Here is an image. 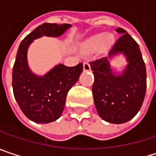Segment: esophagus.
<instances>
[{
	"mask_svg": "<svg viewBox=\"0 0 156 156\" xmlns=\"http://www.w3.org/2000/svg\"><path fill=\"white\" fill-rule=\"evenodd\" d=\"M83 69L85 71H90V65L89 62H84L83 63Z\"/></svg>",
	"mask_w": 156,
	"mask_h": 156,
	"instance_id": "34e87169",
	"label": "esophagus"
}]
</instances>
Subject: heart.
<instances>
[{
  "label": "heart",
  "instance_id": "1",
  "mask_svg": "<svg viewBox=\"0 0 156 156\" xmlns=\"http://www.w3.org/2000/svg\"><path fill=\"white\" fill-rule=\"evenodd\" d=\"M113 36L112 35H107L106 34H100L96 36H93L89 41V45L91 49H98L100 48L103 44L105 46H109L113 42Z\"/></svg>",
  "mask_w": 156,
  "mask_h": 156
}]
</instances>
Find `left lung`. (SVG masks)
<instances>
[{
  "mask_svg": "<svg viewBox=\"0 0 156 156\" xmlns=\"http://www.w3.org/2000/svg\"><path fill=\"white\" fill-rule=\"evenodd\" d=\"M122 34L110 50L109 56L122 52L129 61L122 75H115L107 58L90 62L94 74L92 94L98 115L111 123H123L135 116L143 104L147 90L146 65L139 44L121 27Z\"/></svg>",
  "mask_w": 156,
  "mask_h": 156,
  "instance_id": "1",
  "label": "left lung"
}]
</instances>
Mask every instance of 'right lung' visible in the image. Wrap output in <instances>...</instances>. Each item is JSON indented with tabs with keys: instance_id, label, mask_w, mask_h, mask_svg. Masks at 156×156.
<instances>
[{
	"instance_id": "right-lung-1",
	"label": "right lung",
	"mask_w": 156,
	"mask_h": 156,
	"mask_svg": "<svg viewBox=\"0 0 156 156\" xmlns=\"http://www.w3.org/2000/svg\"><path fill=\"white\" fill-rule=\"evenodd\" d=\"M70 27L69 24L44 23L30 33L18 47L12 70L13 93L25 115L35 122L48 123L61 116L67 92L78 81L83 66L80 63L67 67L60 64L44 76H36L28 68V46L42 35L60 36Z\"/></svg>"
}]
</instances>
